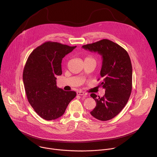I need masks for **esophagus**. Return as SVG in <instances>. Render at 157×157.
<instances>
[{
    "mask_svg": "<svg viewBox=\"0 0 157 157\" xmlns=\"http://www.w3.org/2000/svg\"><path fill=\"white\" fill-rule=\"evenodd\" d=\"M77 94L78 95H80V96H87V93L86 92H83V91H77Z\"/></svg>",
    "mask_w": 157,
    "mask_h": 157,
    "instance_id": "1",
    "label": "esophagus"
}]
</instances>
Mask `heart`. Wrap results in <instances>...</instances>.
<instances>
[{"instance_id": "b5f03b06", "label": "heart", "mask_w": 157, "mask_h": 157, "mask_svg": "<svg viewBox=\"0 0 157 157\" xmlns=\"http://www.w3.org/2000/svg\"><path fill=\"white\" fill-rule=\"evenodd\" d=\"M87 58H88V59H93V58H91V57H87L86 59H87Z\"/></svg>"}]
</instances>
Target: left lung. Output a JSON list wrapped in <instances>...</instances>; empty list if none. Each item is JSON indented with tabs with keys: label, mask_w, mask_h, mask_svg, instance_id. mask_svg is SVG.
Instances as JSON below:
<instances>
[{
	"label": "left lung",
	"mask_w": 157,
	"mask_h": 157,
	"mask_svg": "<svg viewBox=\"0 0 157 157\" xmlns=\"http://www.w3.org/2000/svg\"><path fill=\"white\" fill-rule=\"evenodd\" d=\"M82 48L102 55V81L99 86L105 89V94L102 98L91 94L96 106L90 113L99 121H109L121 113L130 98L132 88L130 58L124 48L107 39L85 44Z\"/></svg>",
	"instance_id": "left-lung-1"
}]
</instances>
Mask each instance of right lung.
Listing matches in <instances>:
<instances>
[{
    "instance_id": "1",
    "label": "right lung",
    "mask_w": 157,
    "mask_h": 157,
    "mask_svg": "<svg viewBox=\"0 0 157 157\" xmlns=\"http://www.w3.org/2000/svg\"><path fill=\"white\" fill-rule=\"evenodd\" d=\"M75 47L46 41L36 47L25 63L23 80L27 99L36 114L47 121L63 115L76 96L75 91H65L56 86V76L61 75V61Z\"/></svg>"
}]
</instances>
